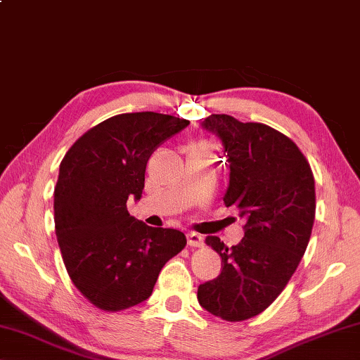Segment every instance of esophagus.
I'll list each match as a JSON object with an SVG mask.
<instances>
[{
	"label": "esophagus",
	"mask_w": 360,
	"mask_h": 360,
	"mask_svg": "<svg viewBox=\"0 0 360 360\" xmlns=\"http://www.w3.org/2000/svg\"><path fill=\"white\" fill-rule=\"evenodd\" d=\"M187 243L193 248H200L203 247V237L198 232H189L187 233Z\"/></svg>",
	"instance_id": "esophagus-1"
}]
</instances>
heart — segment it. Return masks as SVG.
I'll return each mask as SVG.
<instances>
[{"mask_svg":"<svg viewBox=\"0 0 360 360\" xmlns=\"http://www.w3.org/2000/svg\"><path fill=\"white\" fill-rule=\"evenodd\" d=\"M198 146H207V147H208L207 142H200V144H198Z\"/></svg>","mask_w":360,"mask_h":360,"instance_id":"1","label":"heart"}]
</instances>
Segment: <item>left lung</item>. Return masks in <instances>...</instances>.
<instances>
[{
	"mask_svg": "<svg viewBox=\"0 0 360 360\" xmlns=\"http://www.w3.org/2000/svg\"><path fill=\"white\" fill-rule=\"evenodd\" d=\"M203 128L224 144L231 165L224 203L245 219V236L231 248L216 236L205 238L222 271L198 287L197 298L213 316L240 322L276 301L303 258L316 218L314 174L298 146L264 123L213 113Z\"/></svg>",
	"mask_w": 360,
	"mask_h": 360,
	"instance_id": "1",
	"label": "left lung"
}]
</instances>
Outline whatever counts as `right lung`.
<instances>
[{
    "mask_svg": "<svg viewBox=\"0 0 360 360\" xmlns=\"http://www.w3.org/2000/svg\"><path fill=\"white\" fill-rule=\"evenodd\" d=\"M189 123L155 112L120 113L88 129L62 158L57 242L73 285L102 311L149 298L162 267L186 247L181 231L134 219L127 202L141 198L153 150Z\"/></svg>",
    "mask_w": 360,
    "mask_h": 360,
    "instance_id": "add662e5",
    "label": "right lung"
}]
</instances>
